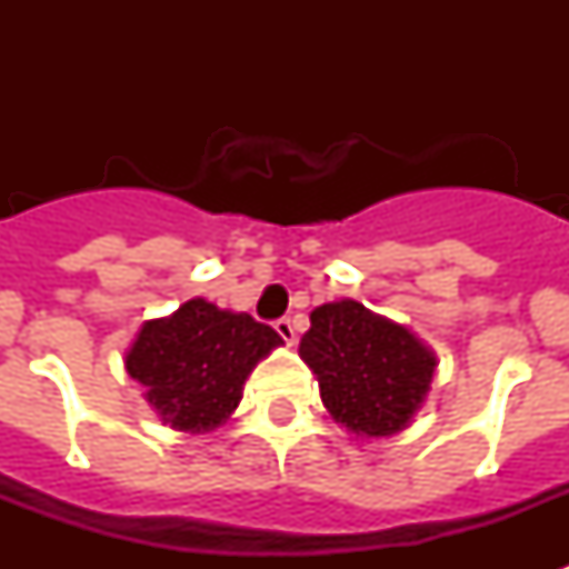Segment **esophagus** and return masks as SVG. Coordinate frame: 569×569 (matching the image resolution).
<instances>
[{"mask_svg": "<svg viewBox=\"0 0 569 569\" xmlns=\"http://www.w3.org/2000/svg\"><path fill=\"white\" fill-rule=\"evenodd\" d=\"M274 330L280 333V339H283L286 346H292L295 342V325L292 319H277L274 321Z\"/></svg>", "mask_w": 569, "mask_h": 569, "instance_id": "34e87169", "label": "esophagus"}]
</instances>
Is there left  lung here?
I'll return each mask as SVG.
<instances>
[{
    "mask_svg": "<svg viewBox=\"0 0 569 569\" xmlns=\"http://www.w3.org/2000/svg\"><path fill=\"white\" fill-rule=\"evenodd\" d=\"M301 357L319 378L330 416L366 437L401 431L428 396L437 366L410 330L357 301L316 307Z\"/></svg>",
    "mask_w": 569,
    "mask_h": 569,
    "instance_id": "left-lung-1",
    "label": "left lung"
}]
</instances>
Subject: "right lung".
<instances>
[{
	"label": "right lung",
	"instance_id": "add662e5",
	"mask_svg": "<svg viewBox=\"0 0 569 569\" xmlns=\"http://www.w3.org/2000/svg\"><path fill=\"white\" fill-rule=\"evenodd\" d=\"M283 342L248 312L218 310L194 298L171 319L147 321L127 355V372L173 428L212 431L239 407L253 366Z\"/></svg>",
	"mask_w": 569,
	"mask_h": 569
}]
</instances>
